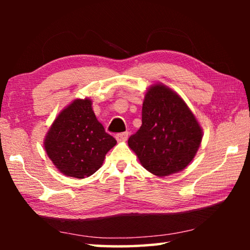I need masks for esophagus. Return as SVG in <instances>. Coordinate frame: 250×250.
Returning <instances> with one entry per match:
<instances>
[{"label":"esophagus","mask_w":250,"mask_h":250,"mask_svg":"<svg viewBox=\"0 0 250 250\" xmlns=\"http://www.w3.org/2000/svg\"><path fill=\"white\" fill-rule=\"evenodd\" d=\"M128 132H122V133H118L116 134V139L117 141H125L126 139H128Z\"/></svg>","instance_id":"34e87169"}]
</instances>
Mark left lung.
Wrapping results in <instances>:
<instances>
[{"mask_svg": "<svg viewBox=\"0 0 250 250\" xmlns=\"http://www.w3.org/2000/svg\"><path fill=\"white\" fill-rule=\"evenodd\" d=\"M201 141V126L183 99L163 84L152 86L143 101L142 125L128 140L145 168L158 176L180 172Z\"/></svg>", "mask_w": 250, "mask_h": 250, "instance_id": "obj_1", "label": "left lung"}]
</instances>
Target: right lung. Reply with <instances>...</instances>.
I'll use <instances>...</instances> for the list:
<instances>
[{
  "mask_svg": "<svg viewBox=\"0 0 250 250\" xmlns=\"http://www.w3.org/2000/svg\"><path fill=\"white\" fill-rule=\"evenodd\" d=\"M116 145V139L97 120L90 99H77L62 110L44 143L46 153L58 170L76 179L94 174Z\"/></svg>",
  "mask_w": 250,
  "mask_h": 250,
  "instance_id": "1",
  "label": "right lung"
}]
</instances>
